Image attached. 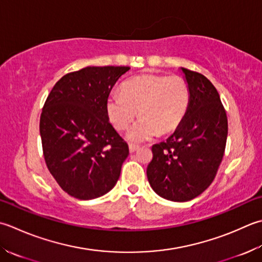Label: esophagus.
Returning a JSON list of instances; mask_svg holds the SVG:
<instances>
[{"label": "esophagus", "instance_id": "1", "mask_svg": "<svg viewBox=\"0 0 262 262\" xmlns=\"http://www.w3.org/2000/svg\"><path fill=\"white\" fill-rule=\"evenodd\" d=\"M138 148H140V146L136 145V144H129V152H130V153L137 151Z\"/></svg>", "mask_w": 262, "mask_h": 262}]
</instances>
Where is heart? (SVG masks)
<instances>
[{"label": "heart", "mask_w": 262, "mask_h": 262, "mask_svg": "<svg viewBox=\"0 0 262 262\" xmlns=\"http://www.w3.org/2000/svg\"><path fill=\"white\" fill-rule=\"evenodd\" d=\"M191 91L181 76L144 74L126 80L121 91L107 95L106 114L118 130H125L140 110L141 119L134 124L128 138L134 142L150 140L159 132L176 130L185 118Z\"/></svg>", "instance_id": "obj_1"}]
</instances>
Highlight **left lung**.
<instances>
[{
	"label": "left lung",
	"mask_w": 262,
	"mask_h": 262,
	"mask_svg": "<svg viewBox=\"0 0 262 262\" xmlns=\"http://www.w3.org/2000/svg\"><path fill=\"white\" fill-rule=\"evenodd\" d=\"M191 91L187 114L167 141L152 146L148 183L158 195L189 201L216 177L226 147L228 122L219 93L206 76L182 68Z\"/></svg>",
	"instance_id": "left-lung-1"
}]
</instances>
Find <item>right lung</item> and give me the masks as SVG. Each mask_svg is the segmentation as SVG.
<instances>
[{
	"label": "right lung",
	"mask_w": 262,
	"mask_h": 262,
	"mask_svg": "<svg viewBox=\"0 0 262 262\" xmlns=\"http://www.w3.org/2000/svg\"><path fill=\"white\" fill-rule=\"evenodd\" d=\"M129 67H86L64 75L46 99L39 120L45 163L69 195L92 200L120 176L129 148L106 114V99Z\"/></svg>",
	"instance_id": "add662e5"
}]
</instances>
